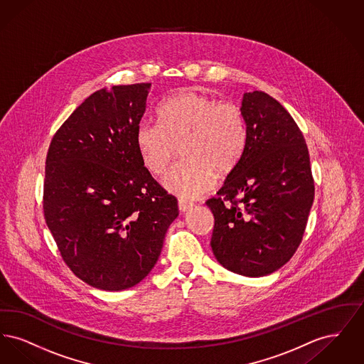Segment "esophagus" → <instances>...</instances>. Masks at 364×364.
<instances>
[{
  "label": "esophagus",
  "mask_w": 364,
  "mask_h": 364,
  "mask_svg": "<svg viewBox=\"0 0 364 364\" xmlns=\"http://www.w3.org/2000/svg\"><path fill=\"white\" fill-rule=\"evenodd\" d=\"M193 206V203L190 202V200H186V199H178V208H180V211H187V210H190L191 208Z\"/></svg>",
  "instance_id": "obj_1"
}]
</instances>
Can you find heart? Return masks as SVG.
<instances>
[{
  "mask_svg": "<svg viewBox=\"0 0 364 364\" xmlns=\"http://www.w3.org/2000/svg\"><path fill=\"white\" fill-rule=\"evenodd\" d=\"M158 125L140 124L136 149L143 166L162 176L177 147L184 158L164 180L165 190L181 199H195L213 188L220 177L235 171L247 143L242 109L206 94L181 90L159 105Z\"/></svg>",
  "mask_w": 364,
  "mask_h": 364,
  "instance_id": "heart-1",
  "label": "heart"
}]
</instances>
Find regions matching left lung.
Returning a JSON list of instances; mask_svg holds the SVG:
<instances>
[{
  "mask_svg": "<svg viewBox=\"0 0 364 364\" xmlns=\"http://www.w3.org/2000/svg\"><path fill=\"white\" fill-rule=\"evenodd\" d=\"M247 143L217 198L211 250L233 273L267 276L294 257L314 202L310 156L287 109L263 91L242 95Z\"/></svg>",
  "mask_w": 364,
  "mask_h": 364,
  "instance_id": "8db88e82",
  "label": "left lung"
}]
</instances>
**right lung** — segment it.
Listing matches in <instances>:
<instances>
[{"label":"right lung","instance_id":"1","mask_svg":"<svg viewBox=\"0 0 364 364\" xmlns=\"http://www.w3.org/2000/svg\"><path fill=\"white\" fill-rule=\"evenodd\" d=\"M150 87L91 94L55 132L46 156L48 228L73 274L102 291L128 289L146 277L178 215L177 199L136 149Z\"/></svg>","mask_w":364,"mask_h":364}]
</instances>
